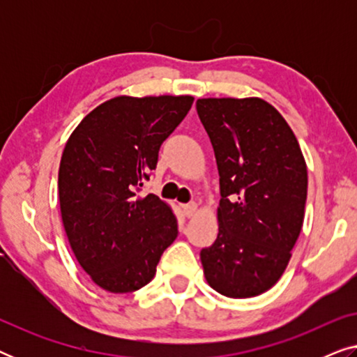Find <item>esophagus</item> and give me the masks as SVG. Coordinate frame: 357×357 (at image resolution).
Returning <instances> with one entry per match:
<instances>
[{
  "mask_svg": "<svg viewBox=\"0 0 357 357\" xmlns=\"http://www.w3.org/2000/svg\"><path fill=\"white\" fill-rule=\"evenodd\" d=\"M182 209H183V214L187 218H192L195 213H197V203H187V204H182Z\"/></svg>",
  "mask_w": 357,
  "mask_h": 357,
  "instance_id": "esophagus-1",
  "label": "esophagus"
}]
</instances>
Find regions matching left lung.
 I'll return each instance as SVG.
<instances>
[{"label": "left lung", "mask_w": 357, "mask_h": 357, "mask_svg": "<svg viewBox=\"0 0 357 357\" xmlns=\"http://www.w3.org/2000/svg\"><path fill=\"white\" fill-rule=\"evenodd\" d=\"M221 199L218 238L199 253L208 284L245 299L271 289L304 224L307 165L291 126L260 97L198 99Z\"/></svg>", "instance_id": "1"}]
</instances>
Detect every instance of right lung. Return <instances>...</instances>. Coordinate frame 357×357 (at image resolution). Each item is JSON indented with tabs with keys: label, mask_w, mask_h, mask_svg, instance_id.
Masks as SVG:
<instances>
[{
	"label": "right lung",
	"mask_w": 357,
	"mask_h": 357,
	"mask_svg": "<svg viewBox=\"0 0 357 357\" xmlns=\"http://www.w3.org/2000/svg\"><path fill=\"white\" fill-rule=\"evenodd\" d=\"M192 104V96L114 97L66 141L58 170L63 226L77 263L102 289H141L177 238L172 208L138 190Z\"/></svg>",
	"instance_id": "1"
}]
</instances>
